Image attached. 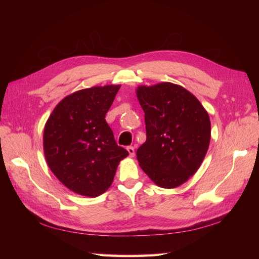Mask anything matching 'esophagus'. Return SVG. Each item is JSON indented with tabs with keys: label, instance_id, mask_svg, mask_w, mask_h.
Wrapping results in <instances>:
<instances>
[{
	"label": "esophagus",
	"instance_id": "esophagus-1",
	"mask_svg": "<svg viewBox=\"0 0 259 259\" xmlns=\"http://www.w3.org/2000/svg\"><path fill=\"white\" fill-rule=\"evenodd\" d=\"M127 151H128V154H130L131 158H133V156H135V149H134V147H132V146L127 147Z\"/></svg>",
	"mask_w": 259,
	"mask_h": 259
}]
</instances>
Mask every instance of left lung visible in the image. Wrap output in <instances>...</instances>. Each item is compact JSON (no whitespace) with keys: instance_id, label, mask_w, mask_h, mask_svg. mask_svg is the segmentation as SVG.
I'll return each mask as SVG.
<instances>
[{"instance_id":"left-lung-1","label":"left lung","mask_w":259,"mask_h":259,"mask_svg":"<svg viewBox=\"0 0 259 259\" xmlns=\"http://www.w3.org/2000/svg\"><path fill=\"white\" fill-rule=\"evenodd\" d=\"M146 142L137 149L139 166L161 188L185 184L199 169L210 142V121L193 94L170 82L139 85Z\"/></svg>"}]
</instances>
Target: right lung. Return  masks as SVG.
I'll list each match as a JSON object with an SVG mask.
<instances>
[{
  "mask_svg": "<svg viewBox=\"0 0 259 259\" xmlns=\"http://www.w3.org/2000/svg\"><path fill=\"white\" fill-rule=\"evenodd\" d=\"M121 85L93 86L66 96L46 121L45 160L69 190L95 198L111 186L128 152L117 146L105 117Z\"/></svg>",
  "mask_w": 259,
  "mask_h": 259,
  "instance_id": "obj_1",
  "label": "right lung"
}]
</instances>
